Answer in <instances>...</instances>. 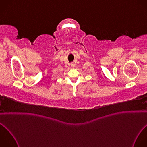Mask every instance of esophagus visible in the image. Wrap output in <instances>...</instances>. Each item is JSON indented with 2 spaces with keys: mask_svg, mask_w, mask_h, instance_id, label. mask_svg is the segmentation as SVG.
I'll use <instances>...</instances> for the list:
<instances>
[{
  "mask_svg": "<svg viewBox=\"0 0 147 147\" xmlns=\"http://www.w3.org/2000/svg\"><path fill=\"white\" fill-rule=\"evenodd\" d=\"M70 66H71V67H74V66H75V64H74V63H71L70 64Z\"/></svg>",
  "mask_w": 147,
  "mask_h": 147,
  "instance_id": "obj_1",
  "label": "esophagus"
}]
</instances>
